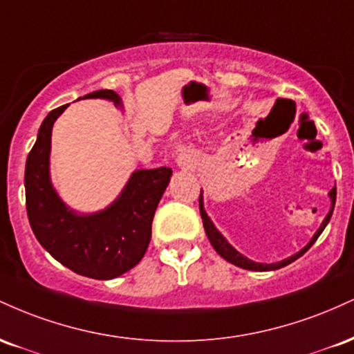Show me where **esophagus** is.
Returning a JSON list of instances; mask_svg holds the SVG:
<instances>
[{
    "label": "esophagus",
    "instance_id": "esophagus-1",
    "mask_svg": "<svg viewBox=\"0 0 354 354\" xmlns=\"http://www.w3.org/2000/svg\"><path fill=\"white\" fill-rule=\"evenodd\" d=\"M176 163H178V166H180V168H183V169L193 168V163H194L193 154H189L188 151L180 153V154H178V158H176Z\"/></svg>",
    "mask_w": 354,
    "mask_h": 354
}]
</instances>
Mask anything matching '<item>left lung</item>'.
Returning <instances> with one entry per match:
<instances>
[{"label": "left lung", "mask_w": 354, "mask_h": 354, "mask_svg": "<svg viewBox=\"0 0 354 354\" xmlns=\"http://www.w3.org/2000/svg\"><path fill=\"white\" fill-rule=\"evenodd\" d=\"M330 200H331V208L328 211V214L324 216L323 223H321V226L316 231L315 234H313V238L310 239V243H308L306 246L303 248V250H299L298 253L291 254L290 258H284L283 261H278V263H256L253 259L246 258L245 254H241L239 251L234 250L233 246L230 245L228 239L223 236L221 233L216 230V226H214V223L211 221V218L206 214L205 211V205H203V189H201V194H200V213H201V219H203V226H205V231H206V236H208L209 243L213 245L214 250H216V253L221 256V258H225L226 261H230L231 265L234 266H239L243 268V270H250V271H274V270H279V268H284L288 266L290 263H293L295 259H298L299 256H303L306 253L310 248L315 245V241L318 239V236L321 233H323V230L326 228V225L330 223L331 219V214H333V209H335V203H336V186L330 191Z\"/></svg>", "instance_id": "8db88e82"}]
</instances>
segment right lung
<instances>
[{"mask_svg":"<svg viewBox=\"0 0 354 354\" xmlns=\"http://www.w3.org/2000/svg\"><path fill=\"white\" fill-rule=\"evenodd\" d=\"M100 98L123 108L120 95L100 89L78 100ZM70 104L53 109L39 126L24 169L26 211L36 239L56 261L93 279H113L141 261L151 223L171 168L136 169L120 196L96 213H78L59 198L50 176L53 124Z\"/></svg>","mask_w":354,"mask_h":354,"instance_id":"1","label":"right lung"}]
</instances>
